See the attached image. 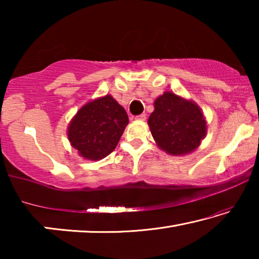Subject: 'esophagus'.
I'll return each mask as SVG.
<instances>
[{
	"label": "esophagus",
	"mask_w": 259,
	"mask_h": 259,
	"mask_svg": "<svg viewBox=\"0 0 259 259\" xmlns=\"http://www.w3.org/2000/svg\"><path fill=\"white\" fill-rule=\"evenodd\" d=\"M136 120L145 121L146 120V114H140V115H137V116H136Z\"/></svg>",
	"instance_id": "obj_1"
}]
</instances>
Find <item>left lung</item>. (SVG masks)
Segmentation results:
<instances>
[{
	"instance_id": "1",
	"label": "left lung",
	"mask_w": 259,
	"mask_h": 259,
	"mask_svg": "<svg viewBox=\"0 0 259 259\" xmlns=\"http://www.w3.org/2000/svg\"><path fill=\"white\" fill-rule=\"evenodd\" d=\"M148 125L157 146L171 155L193 152L207 134V122L198 105L170 91L155 99Z\"/></svg>"
}]
</instances>
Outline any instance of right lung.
<instances>
[{
    "mask_svg": "<svg viewBox=\"0 0 259 259\" xmlns=\"http://www.w3.org/2000/svg\"><path fill=\"white\" fill-rule=\"evenodd\" d=\"M128 123L124 108L106 95L78 109L68 125V140L84 159L102 160L115 150Z\"/></svg>",
    "mask_w": 259,
    "mask_h": 259,
    "instance_id": "obj_1",
    "label": "right lung"
}]
</instances>
